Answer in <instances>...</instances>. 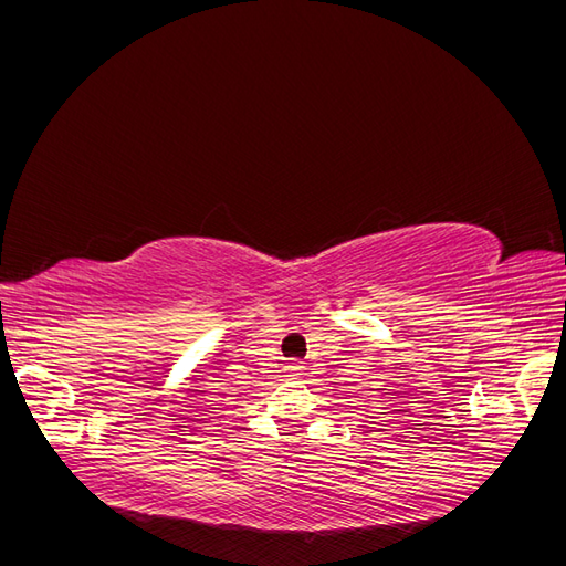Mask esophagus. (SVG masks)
<instances>
[{"label":"esophagus","instance_id":"esophagus-1","mask_svg":"<svg viewBox=\"0 0 566 566\" xmlns=\"http://www.w3.org/2000/svg\"><path fill=\"white\" fill-rule=\"evenodd\" d=\"M285 375H287V378L297 380V378H302V375H304V366H302L300 361H290V364L285 366Z\"/></svg>","mask_w":566,"mask_h":566}]
</instances>
